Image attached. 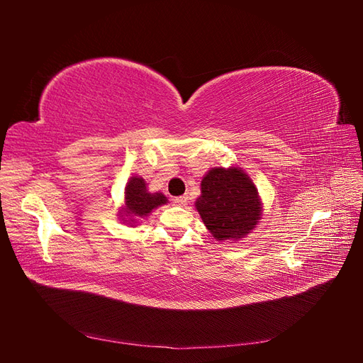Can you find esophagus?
Returning <instances> with one entry per match:
<instances>
[{
  "label": "esophagus",
  "mask_w": 363,
  "mask_h": 363,
  "mask_svg": "<svg viewBox=\"0 0 363 363\" xmlns=\"http://www.w3.org/2000/svg\"><path fill=\"white\" fill-rule=\"evenodd\" d=\"M172 203H174V204H179V206H183V204L188 203V196H186V195L175 196V199L172 200Z\"/></svg>",
  "instance_id": "obj_1"
}]
</instances>
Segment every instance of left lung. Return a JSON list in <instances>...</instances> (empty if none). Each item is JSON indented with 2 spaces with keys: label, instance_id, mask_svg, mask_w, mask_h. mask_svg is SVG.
I'll return each mask as SVG.
<instances>
[{
  "label": "left lung",
  "instance_id": "obj_1",
  "mask_svg": "<svg viewBox=\"0 0 363 363\" xmlns=\"http://www.w3.org/2000/svg\"><path fill=\"white\" fill-rule=\"evenodd\" d=\"M195 206L218 240L244 238L259 223L262 211L255 183L239 168L208 171Z\"/></svg>",
  "mask_w": 363,
  "mask_h": 363
}]
</instances>
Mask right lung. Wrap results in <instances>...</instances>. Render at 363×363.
Returning a JSON list of instances; mask_svg holds the SVG:
<instances>
[{
	"label": "right lung",
	"mask_w": 363,
	"mask_h": 363,
	"mask_svg": "<svg viewBox=\"0 0 363 363\" xmlns=\"http://www.w3.org/2000/svg\"><path fill=\"white\" fill-rule=\"evenodd\" d=\"M167 203V196L156 192L150 194L147 191V183L140 177H131L125 186V215L130 216L128 221L135 223L133 216H145L152 208Z\"/></svg>",
	"instance_id": "add662e5"
}]
</instances>
